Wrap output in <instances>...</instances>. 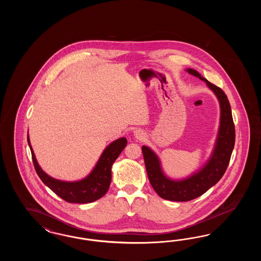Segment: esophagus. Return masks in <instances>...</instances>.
<instances>
[{"label":"esophagus","mask_w":261,"mask_h":261,"mask_svg":"<svg viewBox=\"0 0 261 261\" xmlns=\"http://www.w3.org/2000/svg\"><path fill=\"white\" fill-rule=\"evenodd\" d=\"M134 136L136 137L138 140H144L145 139V133L142 130L138 129V130L134 131Z\"/></svg>","instance_id":"obj_1"}]
</instances>
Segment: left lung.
Listing matches in <instances>:
<instances>
[{
  "label": "left lung",
  "instance_id": "1",
  "mask_svg": "<svg viewBox=\"0 0 261 261\" xmlns=\"http://www.w3.org/2000/svg\"><path fill=\"white\" fill-rule=\"evenodd\" d=\"M186 71L204 81L216 95L220 102V125L215 148L208 162L198 172L183 180L175 181L167 178L162 171L158 155L148 147H142L150 185L161 198L173 201L197 199L222 178L230 162L236 138L232 111L226 94L220 88L201 77L197 70L188 68Z\"/></svg>",
  "mask_w": 261,
  "mask_h": 261
}]
</instances>
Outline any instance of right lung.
Segmentation results:
<instances>
[{"label": "right lung", "instance_id": "1", "mask_svg": "<svg viewBox=\"0 0 261 261\" xmlns=\"http://www.w3.org/2000/svg\"><path fill=\"white\" fill-rule=\"evenodd\" d=\"M27 142L31 149L35 170L42 182L60 198L72 203L93 202L106 195L112 181V163L115 162L127 145L126 138L115 140L102 151L99 162L86 178L75 182H64L50 177L41 169L30 145L28 135Z\"/></svg>", "mask_w": 261, "mask_h": 261}]
</instances>
